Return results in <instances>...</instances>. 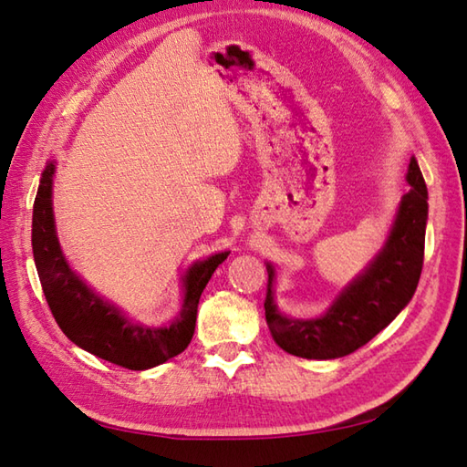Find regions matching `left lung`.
<instances>
[{"mask_svg":"<svg viewBox=\"0 0 467 467\" xmlns=\"http://www.w3.org/2000/svg\"><path fill=\"white\" fill-rule=\"evenodd\" d=\"M408 182L411 188L401 198L385 246L319 319H291L276 309L275 269L266 263L265 317L281 349L305 359L345 357L369 343L411 301L423 266L428 223V186L415 158L410 162Z\"/></svg>","mask_w":467,"mask_h":467,"instance_id":"left-lung-1","label":"left lung"}]
</instances>
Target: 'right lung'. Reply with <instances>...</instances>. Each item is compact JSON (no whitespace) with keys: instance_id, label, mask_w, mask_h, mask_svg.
<instances>
[{"instance_id":"obj_1","label":"right lung","mask_w":467,"mask_h":467,"mask_svg":"<svg viewBox=\"0 0 467 467\" xmlns=\"http://www.w3.org/2000/svg\"><path fill=\"white\" fill-rule=\"evenodd\" d=\"M54 162H49L39 181L34 201L32 249L39 283L59 329L84 351L132 371L150 369L182 353L194 335L198 299L228 253L208 256L186 271L182 309L171 325L146 327L132 323L118 306L98 296L69 269L54 224Z\"/></svg>"}]
</instances>
